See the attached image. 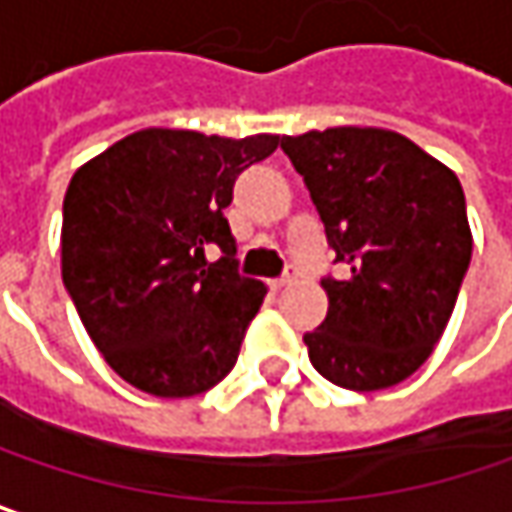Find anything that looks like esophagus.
<instances>
[{"label":"esophagus","instance_id":"esophagus-1","mask_svg":"<svg viewBox=\"0 0 512 512\" xmlns=\"http://www.w3.org/2000/svg\"><path fill=\"white\" fill-rule=\"evenodd\" d=\"M292 281H295V269H292V272H286L284 278H278V281H272V289H275V292H281V289H286V286H292Z\"/></svg>","mask_w":512,"mask_h":512}]
</instances>
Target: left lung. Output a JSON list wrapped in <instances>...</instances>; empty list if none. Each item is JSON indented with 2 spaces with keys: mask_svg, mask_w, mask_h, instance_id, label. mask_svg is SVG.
<instances>
[{
  "mask_svg": "<svg viewBox=\"0 0 512 512\" xmlns=\"http://www.w3.org/2000/svg\"><path fill=\"white\" fill-rule=\"evenodd\" d=\"M281 147L313 196L342 281L324 278L327 318L304 336L318 374L379 391L435 350L472 257L455 170L382 127H327Z\"/></svg>",
  "mask_w": 512,
  "mask_h": 512,
  "instance_id": "1",
  "label": "left lung"
}]
</instances>
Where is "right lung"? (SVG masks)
<instances>
[{"instance_id":"add662e5","label":"right lung","mask_w":512,"mask_h":512,"mask_svg":"<svg viewBox=\"0 0 512 512\" xmlns=\"http://www.w3.org/2000/svg\"><path fill=\"white\" fill-rule=\"evenodd\" d=\"M278 144L272 133L147 127L75 170L63 199V284L106 365L138 391L182 400L234 368L266 286L237 275L223 208L234 179Z\"/></svg>"}]
</instances>
